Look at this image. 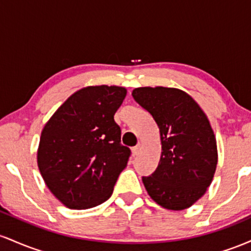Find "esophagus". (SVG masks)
Segmentation results:
<instances>
[{
    "label": "esophagus",
    "mask_w": 251,
    "mask_h": 251,
    "mask_svg": "<svg viewBox=\"0 0 251 251\" xmlns=\"http://www.w3.org/2000/svg\"><path fill=\"white\" fill-rule=\"evenodd\" d=\"M139 152H140V145L134 146V148L132 149V154L133 155H138L139 154Z\"/></svg>",
    "instance_id": "esophagus-1"
}]
</instances>
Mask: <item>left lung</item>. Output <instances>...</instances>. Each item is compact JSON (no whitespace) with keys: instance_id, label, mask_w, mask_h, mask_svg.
<instances>
[{"instance_id":"left-lung-1","label":"left lung","mask_w":251,"mask_h":251,"mask_svg":"<svg viewBox=\"0 0 251 251\" xmlns=\"http://www.w3.org/2000/svg\"><path fill=\"white\" fill-rule=\"evenodd\" d=\"M133 99L157 123L162 140L158 168L143 183L150 197L169 210H184L205 194L217 165L214 131L205 113L185 92L139 87Z\"/></svg>"}]
</instances>
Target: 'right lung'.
<instances>
[{
	"mask_svg": "<svg viewBox=\"0 0 251 251\" xmlns=\"http://www.w3.org/2000/svg\"><path fill=\"white\" fill-rule=\"evenodd\" d=\"M125 97L126 89L118 86L82 88L43 127L37 165L46 185L67 208H93L112 196L131 155L114 122Z\"/></svg>",
	"mask_w": 251,
	"mask_h": 251,
	"instance_id": "add662e5",
	"label": "right lung"
}]
</instances>
